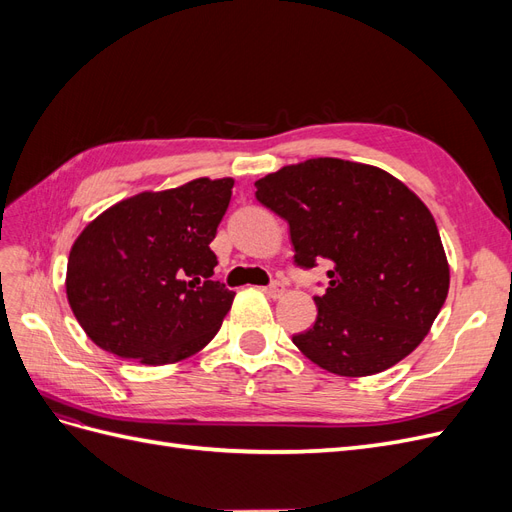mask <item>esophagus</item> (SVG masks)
<instances>
[{
  "mask_svg": "<svg viewBox=\"0 0 512 512\" xmlns=\"http://www.w3.org/2000/svg\"><path fill=\"white\" fill-rule=\"evenodd\" d=\"M284 284L280 282V280H275V282H271V286L269 288H265V292L269 294V297L271 299H277V297H282V294H284Z\"/></svg>",
  "mask_w": 512,
  "mask_h": 512,
  "instance_id": "obj_1",
  "label": "esophagus"
}]
</instances>
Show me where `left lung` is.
Returning a JSON list of instances; mask_svg holds the SVG:
<instances>
[{
    "mask_svg": "<svg viewBox=\"0 0 512 512\" xmlns=\"http://www.w3.org/2000/svg\"><path fill=\"white\" fill-rule=\"evenodd\" d=\"M290 226L294 262H331L312 329L292 335L337 376L378 374L429 333L448 294V262L425 203L384 170L337 158L284 166L256 183Z\"/></svg>",
    "mask_w": 512,
    "mask_h": 512,
    "instance_id": "8db88e82",
    "label": "left lung"
}]
</instances>
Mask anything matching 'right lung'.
Segmentation results:
<instances>
[{"mask_svg": "<svg viewBox=\"0 0 512 512\" xmlns=\"http://www.w3.org/2000/svg\"><path fill=\"white\" fill-rule=\"evenodd\" d=\"M232 179H194L106 209L74 241L66 292L91 342L121 359L166 365L205 348L235 299L213 280L209 243Z\"/></svg>", "mask_w": 512, "mask_h": 512, "instance_id": "add662e5", "label": "right lung"}]
</instances>
